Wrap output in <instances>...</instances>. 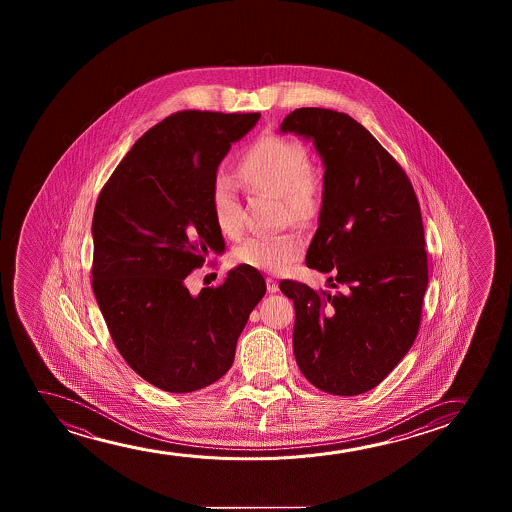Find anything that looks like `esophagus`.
I'll use <instances>...</instances> for the list:
<instances>
[{
  "label": "esophagus",
  "mask_w": 512,
  "mask_h": 512,
  "mask_svg": "<svg viewBox=\"0 0 512 512\" xmlns=\"http://www.w3.org/2000/svg\"><path fill=\"white\" fill-rule=\"evenodd\" d=\"M266 287L269 294H276L278 292V281L273 280V278H267Z\"/></svg>",
  "instance_id": "obj_1"
}]
</instances>
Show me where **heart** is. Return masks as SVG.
Instances as JSON below:
<instances>
[{
    "label": "heart",
    "mask_w": 512,
    "mask_h": 512,
    "mask_svg": "<svg viewBox=\"0 0 512 512\" xmlns=\"http://www.w3.org/2000/svg\"><path fill=\"white\" fill-rule=\"evenodd\" d=\"M239 176L252 189L280 199L285 215L295 224H308L320 211V189L311 173L308 150L299 141L280 136L262 138L239 162ZM211 208L225 236L241 231L238 196L229 176L218 175L213 180ZM302 246V239L294 232L257 234L236 246L234 259L260 271L280 273L301 255Z\"/></svg>",
    "instance_id": "heart-1"
}]
</instances>
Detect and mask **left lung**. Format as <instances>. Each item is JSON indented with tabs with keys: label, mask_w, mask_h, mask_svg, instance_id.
<instances>
[{
	"label": "left lung",
	"mask_w": 512,
	"mask_h": 512,
	"mask_svg": "<svg viewBox=\"0 0 512 512\" xmlns=\"http://www.w3.org/2000/svg\"><path fill=\"white\" fill-rule=\"evenodd\" d=\"M280 133L313 141L323 164L322 208L306 266L330 287L283 280L294 301V355L311 385L334 395L378 386L413 346L427 292L425 232L413 185L362 124L299 108Z\"/></svg>",
	"instance_id": "obj_1"
}]
</instances>
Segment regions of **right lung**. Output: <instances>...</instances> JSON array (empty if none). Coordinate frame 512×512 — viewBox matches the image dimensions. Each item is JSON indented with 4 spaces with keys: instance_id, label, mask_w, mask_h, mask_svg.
I'll list each match as a JSON object with an SVG mask.
<instances>
[{
    "instance_id": "1",
    "label": "right lung",
    "mask_w": 512,
    "mask_h": 512,
    "mask_svg": "<svg viewBox=\"0 0 512 512\" xmlns=\"http://www.w3.org/2000/svg\"><path fill=\"white\" fill-rule=\"evenodd\" d=\"M260 113L180 112L134 143L101 190L92 218V288L129 367L164 392L187 393L231 369L264 276L239 264L192 295L185 278L224 236L211 185L232 143Z\"/></svg>"
}]
</instances>
